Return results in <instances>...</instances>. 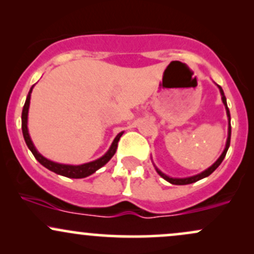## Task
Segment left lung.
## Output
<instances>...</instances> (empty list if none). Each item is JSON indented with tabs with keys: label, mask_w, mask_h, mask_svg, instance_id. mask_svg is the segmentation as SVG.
<instances>
[{
	"label": "left lung",
	"mask_w": 254,
	"mask_h": 254,
	"mask_svg": "<svg viewBox=\"0 0 254 254\" xmlns=\"http://www.w3.org/2000/svg\"><path fill=\"white\" fill-rule=\"evenodd\" d=\"M218 88H219V90H221V94H222V100H223V104H224L225 108H227V114H228V118H229V131H228V140H227V144H225V148H224V150H223V153H222V155H221V157L218 158V160H217L216 163H214L212 166H210V168H208L207 170H205V171H204V172H201V174L196 175V176H193V177H187V178H172V177H169V176H166V175H164L163 172H161V171H159V170L157 169L158 174L160 175V176L163 177L164 180H166V181H168V182L171 183V185H176V186L190 185V183H194V182H196V181L201 180V178H205V177L210 176V175L212 174V172L214 171V170H216L217 168H218L219 165H221V163H222V161H223V159L225 158V154H227V152H228V148H229V146H230V136H231V127H230V113H229V108H228V105H227V99H225V96H224V93H223V90H222V88H221V86H218Z\"/></svg>",
	"instance_id": "obj_1"
}]
</instances>
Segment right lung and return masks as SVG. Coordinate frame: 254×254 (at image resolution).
Here are the masks:
<instances>
[{"label":"right lung","instance_id":"add662e5","mask_svg":"<svg viewBox=\"0 0 254 254\" xmlns=\"http://www.w3.org/2000/svg\"><path fill=\"white\" fill-rule=\"evenodd\" d=\"M32 88L30 89L29 95H27L26 101H25L23 113H21V129H23V135H24L25 142H26L27 147H29V149L32 152L33 157L37 159L42 165L44 166V168L50 170V171L55 172V174L61 175V176L69 177V178H84L86 176H90V175L94 174L96 170L102 168L106 163H108V161H110V159L112 158L114 155V153H116L117 147H118V141H119V138H121V136L123 135V132L117 135V137L114 138L112 146H111V148L108 149V152L106 153L104 157L97 159V160H95V161H91V163L83 164V165H77V166L64 165V164H58V163H54V161H50V160H48V159L44 158L43 155H41L40 153L36 150L35 146H33L32 141H31V138H30L29 131H27V112H29L30 96H31Z\"/></svg>","mask_w":254,"mask_h":254}]
</instances>
